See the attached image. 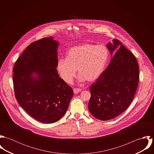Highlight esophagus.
<instances>
[{"instance_id":"1","label":"esophagus","mask_w":154,"mask_h":154,"mask_svg":"<svg viewBox=\"0 0 154 154\" xmlns=\"http://www.w3.org/2000/svg\"><path fill=\"white\" fill-rule=\"evenodd\" d=\"M81 91V89H79V88H74L73 89V92L75 94H78Z\"/></svg>"}]
</instances>
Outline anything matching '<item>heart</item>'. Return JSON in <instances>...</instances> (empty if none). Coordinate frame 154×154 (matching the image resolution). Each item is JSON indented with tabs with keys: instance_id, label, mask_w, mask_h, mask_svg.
I'll list each match as a JSON object with an SVG mask.
<instances>
[{
	"instance_id": "1",
	"label": "heart",
	"mask_w": 154,
	"mask_h": 154,
	"mask_svg": "<svg viewBox=\"0 0 154 154\" xmlns=\"http://www.w3.org/2000/svg\"><path fill=\"white\" fill-rule=\"evenodd\" d=\"M109 56V50L104 45L81 44L72 47L67 52V58L58 60L57 69L67 84L72 82L77 69L81 82H94L104 72Z\"/></svg>"
}]
</instances>
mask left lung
I'll return each mask as SVG.
<instances>
[{
	"mask_svg": "<svg viewBox=\"0 0 154 154\" xmlns=\"http://www.w3.org/2000/svg\"><path fill=\"white\" fill-rule=\"evenodd\" d=\"M118 47L109 66L89 88L88 109L100 120L112 119L126 110L138 85L139 66L134 55L117 40L107 44L111 57Z\"/></svg>",
	"mask_w": 154,
	"mask_h": 154,
	"instance_id": "8db88e82",
	"label": "left lung"
}]
</instances>
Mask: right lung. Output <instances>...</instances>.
<instances>
[{"mask_svg":"<svg viewBox=\"0 0 154 154\" xmlns=\"http://www.w3.org/2000/svg\"><path fill=\"white\" fill-rule=\"evenodd\" d=\"M58 42L44 38L29 45L14 67L15 95L34 119L50 124L66 113L73 96L57 71Z\"/></svg>","mask_w":154,"mask_h":154,"instance_id":"right-lung-1","label":"right lung"}]
</instances>
